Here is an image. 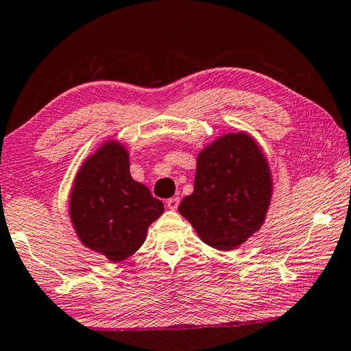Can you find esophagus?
<instances>
[{
	"instance_id": "1",
	"label": "esophagus",
	"mask_w": 351,
	"mask_h": 351,
	"mask_svg": "<svg viewBox=\"0 0 351 351\" xmlns=\"http://www.w3.org/2000/svg\"><path fill=\"white\" fill-rule=\"evenodd\" d=\"M179 204H180L179 197H171L166 200V206H168V210H171V211H176L177 208H179Z\"/></svg>"
}]
</instances>
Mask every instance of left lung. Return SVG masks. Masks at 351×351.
I'll return each instance as SVG.
<instances>
[{"label": "left lung", "mask_w": 351, "mask_h": 351, "mask_svg": "<svg viewBox=\"0 0 351 351\" xmlns=\"http://www.w3.org/2000/svg\"><path fill=\"white\" fill-rule=\"evenodd\" d=\"M273 197V177L265 154L253 135H220L197 156L194 191L179 213L200 241L232 251L262 228Z\"/></svg>", "instance_id": "8db88e82"}]
</instances>
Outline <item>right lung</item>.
<instances>
[{
    "mask_svg": "<svg viewBox=\"0 0 351 351\" xmlns=\"http://www.w3.org/2000/svg\"><path fill=\"white\" fill-rule=\"evenodd\" d=\"M163 204L129 172V151L108 138L86 157L73 177L69 217L78 241L110 262H121L143 245Z\"/></svg>",
    "mask_w": 351,
    "mask_h": 351,
    "instance_id": "add662e5",
    "label": "right lung"
}]
</instances>
